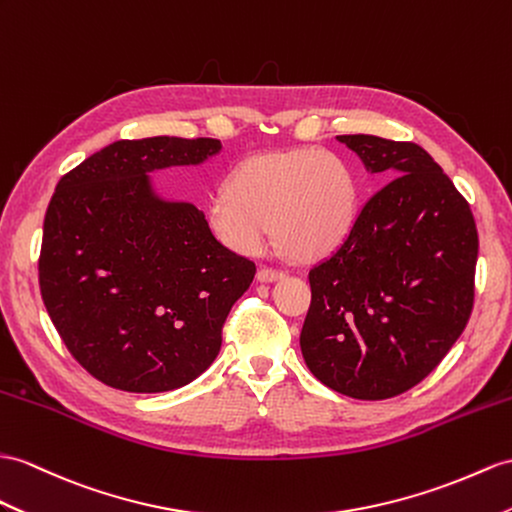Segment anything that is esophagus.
<instances>
[{"label":"esophagus","instance_id":"1","mask_svg":"<svg viewBox=\"0 0 512 512\" xmlns=\"http://www.w3.org/2000/svg\"><path fill=\"white\" fill-rule=\"evenodd\" d=\"M284 276H286V273L282 269H273V267L258 269V280L260 282H276V280H282Z\"/></svg>","mask_w":512,"mask_h":512}]
</instances>
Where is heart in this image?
I'll return each instance as SVG.
<instances>
[{
    "label": "heart",
    "mask_w": 512,
    "mask_h": 512,
    "mask_svg": "<svg viewBox=\"0 0 512 512\" xmlns=\"http://www.w3.org/2000/svg\"><path fill=\"white\" fill-rule=\"evenodd\" d=\"M358 180L345 158L321 147L249 156L206 204L217 239L239 254H263L273 234L286 254L317 260L350 236Z\"/></svg>",
    "instance_id": "b5f03b06"
}]
</instances>
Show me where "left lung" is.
Segmentation results:
<instances>
[{
  "mask_svg": "<svg viewBox=\"0 0 512 512\" xmlns=\"http://www.w3.org/2000/svg\"><path fill=\"white\" fill-rule=\"evenodd\" d=\"M336 139L389 182L310 269L299 347L332 391L389 400L426 378L465 330L478 230L467 199L423 147L371 134Z\"/></svg>",
  "mask_w": 512,
  "mask_h": 512,
  "instance_id": "obj_1",
  "label": "left lung"
}]
</instances>
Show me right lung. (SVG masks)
<instances>
[{"label": "right lung", "instance_id": "right-lung-1", "mask_svg": "<svg viewBox=\"0 0 512 512\" xmlns=\"http://www.w3.org/2000/svg\"><path fill=\"white\" fill-rule=\"evenodd\" d=\"M217 139L117 141L60 178L43 223L39 284L49 319L93 378L130 393L193 382L256 265L199 208L156 195L149 173L199 165Z\"/></svg>", "mask_w": 512, "mask_h": 512}]
</instances>
